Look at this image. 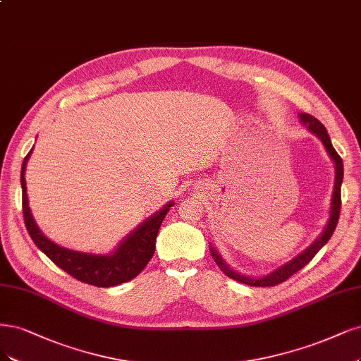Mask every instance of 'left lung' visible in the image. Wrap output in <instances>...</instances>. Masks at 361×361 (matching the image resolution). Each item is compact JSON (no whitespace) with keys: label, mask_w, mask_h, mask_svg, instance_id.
Listing matches in <instances>:
<instances>
[{"label":"left lung","mask_w":361,"mask_h":361,"mask_svg":"<svg viewBox=\"0 0 361 361\" xmlns=\"http://www.w3.org/2000/svg\"><path fill=\"white\" fill-rule=\"evenodd\" d=\"M299 119L303 123V126L307 128L309 133L315 134L317 137L324 145L326 151L329 154V157L331 158L333 164H334V171H336V176H334V188H333V195H331V204H330V216L329 221L326 224V228L322 230V233L318 235V238L310 243L305 251H302L300 254H297L294 258H291L287 263L279 266L278 269H275L273 271L267 273V275L263 276H247L243 275V273L235 271L234 269H231L226 259L221 257V254L218 252L216 247L210 243V254H212V258L215 259V263L218 264V267L221 269V271L226 273V275L234 281H238L240 283H246L250 287H273V285H278L283 281H287L288 278H291L294 273L299 271L300 269H303L310 259L315 257V254L324 246L338 226L339 221V214H341V186H342V180H343V163L342 158L338 155V152L334 151V147L331 145L330 135L326 130V127L322 123L307 114H299Z\"/></svg>","instance_id":"obj_1"}]
</instances>
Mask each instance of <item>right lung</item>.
Returning a JSON list of instances; mask_svg holds the SVG:
<instances>
[{
  "label": "right lung",
  "mask_w": 361,
  "mask_h": 361,
  "mask_svg": "<svg viewBox=\"0 0 361 361\" xmlns=\"http://www.w3.org/2000/svg\"><path fill=\"white\" fill-rule=\"evenodd\" d=\"M31 152L32 149L25 157L20 171L22 209L25 226H27V230L37 247L51 258L58 267L67 271L68 275L80 282L94 285V287H115V285L128 282L137 276L146 267L149 259L152 258L161 222H163L175 202H169L157 214L143 221L139 227H135L126 239L121 240L114 252L100 255L68 250V247L59 246L51 239H47L35 224L31 214L27 195V180H25V170H27Z\"/></svg>",
  "instance_id": "add662e5"
}]
</instances>
